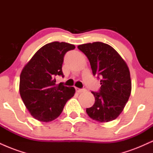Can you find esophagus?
Segmentation results:
<instances>
[{"instance_id": "1", "label": "esophagus", "mask_w": 153, "mask_h": 153, "mask_svg": "<svg viewBox=\"0 0 153 153\" xmlns=\"http://www.w3.org/2000/svg\"><path fill=\"white\" fill-rule=\"evenodd\" d=\"M75 90H76V91L78 93V94H80V93H82V92H85V91H86L85 88L80 89V88H75Z\"/></svg>"}]
</instances>
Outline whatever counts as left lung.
Instances as JSON below:
<instances>
[{"instance_id": "left-lung-1", "label": "left lung", "mask_w": 153, "mask_h": 153, "mask_svg": "<svg viewBox=\"0 0 153 153\" xmlns=\"http://www.w3.org/2000/svg\"><path fill=\"white\" fill-rule=\"evenodd\" d=\"M88 59L94 75L101 76L99 92H91L95 103L86 108L90 118L99 122L114 120L122 112L131 91L130 73L127 63L107 44L96 42L78 45Z\"/></svg>"}]
</instances>
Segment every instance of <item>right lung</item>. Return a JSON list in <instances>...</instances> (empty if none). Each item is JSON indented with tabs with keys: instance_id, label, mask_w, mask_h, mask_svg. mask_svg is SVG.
Returning a JSON list of instances; mask_svg holds the SVG:
<instances>
[{
	"instance_id": "1",
	"label": "right lung",
	"mask_w": 153,
	"mask_h": 153,
	"mask_svg": "<svg viewBox=\"0 0 153 153\" xmlns=\"http://www.w3.org/2000/svg\"><path fill=\"white\" fill-rule=\"evenodd\" d=\"M75 48V45L66 42L47 44L23 68L19 93L26 108L36 120L49 122L57 119L67 101L74 96V88L65 86L62 82L56 84L55 76L64 77V56Z\"/></svg>"
}]
</instances>
